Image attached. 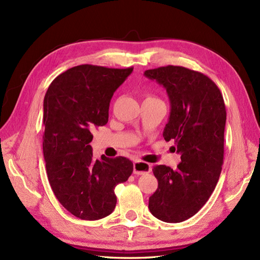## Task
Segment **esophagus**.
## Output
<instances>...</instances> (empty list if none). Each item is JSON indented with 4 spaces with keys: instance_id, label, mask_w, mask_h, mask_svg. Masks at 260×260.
Here are the masks:
<instances>
[{
    "instance_id": "esophagus-1",
    "label": "esophagus",
    "mask_w": 260,
    "mask_h": 260,
    "mask_svg": "<svg viewBox=\"0 0 260 260\" xmlns=\"http://www.w3.org/2000/svg\"><path fill=\"white\" fill-rule=\"evenodd\" d=\"M152 170L151 168V165L144 162V161H141V160H136L133 162V174L135 175H145L148 174L149 171Z\"/></svg>"
}]
</instances>
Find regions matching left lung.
<instances>
[{"label":"left lung","mask_w":260,"mask_h":260,"mask_svg":"<svg viewBox=\"0 0 260 260\" xmlns=\"http://www.w3.org/2000/svg\"><path fill=\"white\" fill-rule=\"evenodd\" d=\"M162 85L170 101L164 139L174 140L181 162L177 169H153L158 187L148 200L152 215L177 223L191 218L214 192L223 164L225 106L216 83L202 73L181 66L144 72Z\"/></svg>","instance_id":"left-lung-1"}]
</instances>
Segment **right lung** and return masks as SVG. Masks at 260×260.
Listing matches in <instances>:
<instances>
[{"instance_id":"add662e5","label":"right lung","mask_w":260,"mask_h":260,"mask_svg":"<svg viewBox=\"0 0 260 260\" xmlns=\"http://www.w3.org/2000/svg\"><path fill=\"white\" fill-rule=\"evenodd\" d=\"M133 68L79 65L57 76L43 102V156L49 182L58 202L83 220L111 215L115 186L125 182L133 164L125 157L94 159V129L108 121L114 92Z\"/></svg>"}]
</instances>
